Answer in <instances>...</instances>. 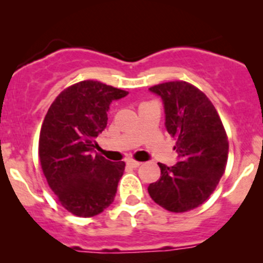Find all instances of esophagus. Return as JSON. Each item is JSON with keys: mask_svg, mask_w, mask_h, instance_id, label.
<instances>
[{"mask_svg": "<svg viewBox=\"0 0 263 263\" xmlns=\"http://www.w3.org/2000/svg\"><path fill=\"white\" fill-rule=\"evenodd\" d=\"M127 164H128V166H131V167H134V168H136V167H138V166H141V162H140V161L129 160V161H128V162H127Z\"/></svg>", "mask_w": 263, "mask_h": 263, "instance_id": "1", "label": "esophagus"}]
</instances>
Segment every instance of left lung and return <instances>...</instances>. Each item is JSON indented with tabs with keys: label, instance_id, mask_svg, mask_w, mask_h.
Segmentation results:
<instances>
[{
	"label": "left lung",
	"instance_id": "obj_1",
	"mask_svg": "<svg viewBox=\"0 0 263 263\" xmlns=\"http://www.w3.org/2000/svg\"><path fill=\"white\" fill-rule=\"evenodd\" d=\"M161 96L167 132L176 140L180 161L167 167L158 163L160 180L148 186L156 203L171 212L201 206L220 182L229 157V138L209 97L184 81L149 87Z\"/></svg>",
	"mask_w": 263,
	"mask_h": 263
}]
</instances>
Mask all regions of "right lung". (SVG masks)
<instances>
[{"instance_id":"add662e5","label":"right lung","mask_w":263,"mask_h":263,"mask_svg":"<svg viewBox=\"0 0 263 263\" xmlns=\"http://www.w3.org/2000/svg\"><path fill=\"white\" fill-rule=\"evenodd\" d=\"M128 95L99 81H81L56 97L43 120L39 156L60 203L79 217L99 215L115 200L125 162L95 154L114 100Z\"/></svg>"}]
</instances>
